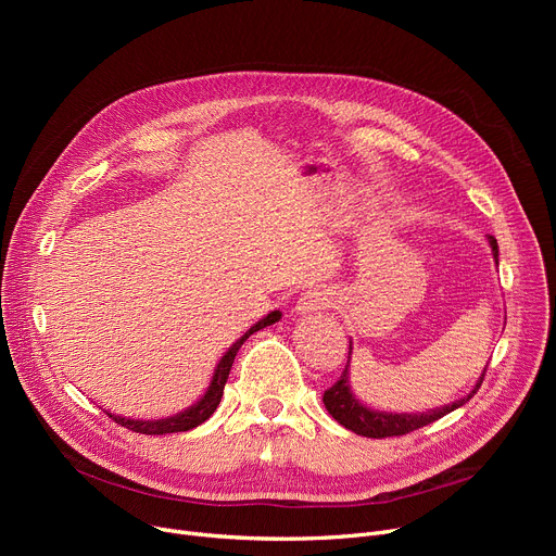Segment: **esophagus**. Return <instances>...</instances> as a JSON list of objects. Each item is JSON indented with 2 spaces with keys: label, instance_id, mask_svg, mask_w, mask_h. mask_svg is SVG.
I'll return each instance as SVG.
<instances>
[{
  "label": "esophagus",
  "instance_id": "1",
  "mask_svg": "<svg viewBox=\"0 0 556 556\" xmlns=\"http://www.w3.org/2000/svg\"><path fill=\"white\" fill-rule=\"evenodd\" d=\"M329 304H331L329 293H325V290H313V293H306L304 298H300L298 311H300L302 315H306V313H315V311H319V308H327Z\"/></svg>",
  "mask_w": 556,
  "mask_h": 556
}]
</instances>
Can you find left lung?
<instances>
[{
    "instance_id": "8db88e82",
    "label": "left lung",
    "mask_w": 556,
    "mask_h": 556,
    "mask_svg": "<svg viewBox=\"0 0 556 556\" xmlns=\"http://www.w3.org/2000/svg\"><path fill=\"white\" fill-rule=\"evenodd\" d=\"M489 243H491V250H493V258L498 261V243H495L493 237H489ZM346 378L349 376H346V367H344L338 381L329 390H325V396H323L325 407L340 426H344L346 430H352L356 434L371 437V440H383V437H401V434H407L413 430H419V428H424V426H428L437 419H442L444 415L453 413L455 407H459V405L469 401L480 390V386L484 381V376H480L478 386L473 388V392L469 396L455 401L453 405L437 407V410H432V413H426V415H386V413L367 410L365 405H361L354 399L352 390H349Z\"/></svg>"
}]
</instances>
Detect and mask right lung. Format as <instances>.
Wrapping results in <instances>:
<instances>
[{
  "label": "right lung",
  "instance_id": "add662e5",
  "mask_svg": "<svg viewBox=\"0 0 556 556\" xmlns=\"http://www.w3.org/2000/svg\"><path fill=\"white\" fill-rule=\"evenodd\" d=\"M279 317H281V313H279V311H273L268 317H263L261 323H256L243 338H239L237 342H233V344L227 349V354L220 358V363H218V367H216V371H214V381H212L207 394H204L193 407H189V410H185L182 415H175V417H170V419H160V421L126 419V417H116V415H110V413H105V415H108L114 424H119V426H124V428H128V430H132V432H141V434L185 432V430H191V428L200 426L202 421H207V419L214 415L216 407H218L220 396H223V390H225V383H227L229 369H231V363H233V358H237L241 344H243L254 331H258V329H263V327L275 325Z\"/></svg>",
  "mask_w": 556,
  "mask_h": 556
}]
</instances>
